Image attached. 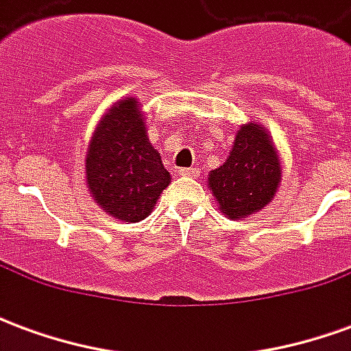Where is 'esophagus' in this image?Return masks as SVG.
<instances>
[{"instance_id": "obj_1", "label": "esophagus", "mask_w": 351, "mask_h": 351, "mask_svg": "<svg viewBox=\"0 0 351 351\" xmlns=\"http://www.w3.org/2000/svg\"><path fill=\"white\" fill-rule=\"evenodd\" d=\"M199 167H188V169H180V173L178 175H182V176H190V178H197L199 176Z\"/></svg>"}]
</instances>
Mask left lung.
Here are the masks:
<instances>
[{"mask_svg":"<svg viewBox=\"0 0 351 351\" xmlns=\"http://www.w3.org/2000/svg\"><path fill=\"white\" fill-rule=\"evenodd\" d=\"M280 160L269 133L258 123H244L223 165L210 171L208 188L231 220L246 218L267 206L278 190Z\"/></svg>","mask_w":351,"mask_h":351,"instance_id":"left-lung-1","label":"left lung"}]
</instances>
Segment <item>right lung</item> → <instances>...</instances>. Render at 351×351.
Masks as SVG:
<instances>
[{
  "mask_svg": "<svg viewBox=\"0 0 351 351\" xmlns=\"http://www.w3.org/2000/svg\"><path fill=\"white\" fill-rule=\"evenodd\" d=\"M86 182L95 203L123 221L145 220L171 182L135 97L114 103L97 123L86 152Z\"/></svg>",
  "mask_w": 351,
  "mask_h": 351,
  "instance_id": "right-lung-1",
  "label": "right lung"
}]
</instances>
